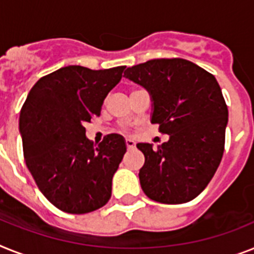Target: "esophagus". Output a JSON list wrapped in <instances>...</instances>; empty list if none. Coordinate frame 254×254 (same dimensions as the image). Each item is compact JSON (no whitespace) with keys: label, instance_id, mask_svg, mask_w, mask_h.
<instances>
[{"label":"esophagus","instance_id":"1","mask_svg":"<svg viewBox=\"0 0 254 254\" xmlns=\"http://www.w3.org/2000/svg\"><path fill=\"white\" fill-rule=\"evenodd\" d=\"M126 145H127V148L128 149H132V148H135V141H133V139H126Z\"/></svg>","mask_w":254,"mask_h":254}]
</instances>
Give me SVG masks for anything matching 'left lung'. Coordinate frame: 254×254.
Segmentation results:
<instances>
[{"label":"left lung","mask_w":254,"mask_h":254,"mask_svg":"<svg viewBox=\"0 0 254 254\" xmlns=\"http://www.w3.org/2000/svg\"><path fill=\"white\" fill-rule=\"evenodd\" d=\"M125 76L150 94V122L169 140L157 148L137 142L145 163L144 193L162 204L193 200L214 177L225 149L228 110L217 79L187 60H152L128 67Z\"/></svg>","instance_id":"left-lung-1"}]
</instances>
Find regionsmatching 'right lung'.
I'll use <instances>...</instances> for the list:
<instances>
[{
	"label": "right lung",
	"instance_id": "right-lung-1",
	"mask_svg": "<svg viewBox=\"0 0 254 254\" xmlns=\"http://www.w3.org/2000/svg\"><path fill=\"white\" fill-rule=\"evenodd\" d=\"M123 70L62 67L37 80L27 94L19 117L26 165L44 196L62 211L89 213L112 196L126 140L112 133L93 146L84 125L101 113Z\"/></svg>",
	"mask_w": 254,
	"mask_h": 254
}]
</instances>
